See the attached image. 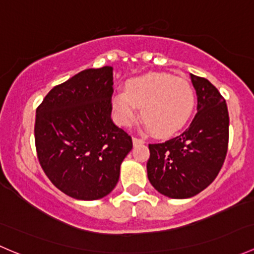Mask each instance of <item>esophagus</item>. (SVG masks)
<instances>
[{
  "mask_svg": "<svg viewBox=\"0 0 254 254\" xmlns=\"http://www.w3.org/2000/svg\"><path fill=\"white\" fill-rule=\"evenodd\" d=\"M145 141H143L142 139H139V137H132V143L134 145H137V143H143Z\"/></svg>",
  "mask_w": 254,
  "mask_h": 254,
  "instance_id": "esophagus-1",
  "label": "esophagus"
}]
</instances>
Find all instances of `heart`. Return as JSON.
<instances>
[{"label":"heart","instance_id":"b5f03b06","mask_svg":"<svg viewBox=\"0 0 254 254\" xmlns=\"http://www.w3.org/2000/svg\"><path fill=\"white\" fill-rule=\"evenodd\" d=\"M114 119L130 127L141 108L146 127L158 137L177 134L188 123L195 108V92L187 79L162 72H150L127 79L125 91L113 92Z\"/></svg>","mask_w":254,"mask_h":254}]
</instances>
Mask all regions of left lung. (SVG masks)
Returning a JSON list of instances; mask_svg holds the SVG:
<instances>
[{
  "mask_svg": "<svg viewBox=\"0 0 254 254\" xmlns=\"http://www.w3.org/2000/svg\"><path fill=\"white\" fill-rule=\"evenodd\" d=\"M198 97L195 118L179 136L150 143L147 177L158 193L172 199L196 195L219 175L229 143L226 101L206 78L191 75Z\"/></svg>",
  "mask_w": 254,
  "mask_h": 254,
  "instance_id": "left-lung-1",
  "label": "left lung"
}]
</instances>
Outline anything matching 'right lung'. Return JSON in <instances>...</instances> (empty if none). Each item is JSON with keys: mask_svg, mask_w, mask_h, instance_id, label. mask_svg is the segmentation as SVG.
I'll return each instance as SVG.
<instances>
[{"mask_svg": "<svg viewBox=\"0 0 254 254\" xmlns=\"http://www.w3.org/2000/svg\"><path fill=\"white\" fill-rule=\"evenodd\" d=\"M113 67L87 68L55 86L37 109L35 147L51 183L78 200L115 188L132 140L113 123Z\"/></svg>", "mask_w": 254, "mask_h": 254, "instance_id": "right-lung-1", "label": "right lung"}]
</instances>
